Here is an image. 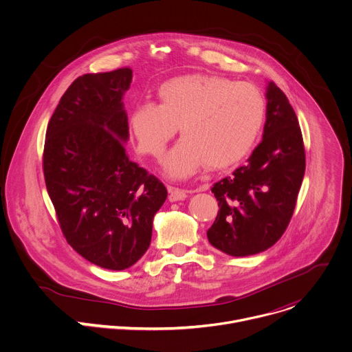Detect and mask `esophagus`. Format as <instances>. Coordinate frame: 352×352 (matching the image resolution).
<instances>
[{
	"label": "esophagus",
	"mask_w": 352,
	"mask_h": 352,
	"mask_svg": "<svg viewBox=\"0 0 352 352\" xmlns=\"http://www.w3.org/2000/svg\"><path fill=\"white\" fill-rule=\"evenodd\" d=\"M168 199L171 202H177V200H182L188 196V190L181 189V188H175V186H168Z\"/></svg>",
	"instance_id": "1"
}]
</instances>
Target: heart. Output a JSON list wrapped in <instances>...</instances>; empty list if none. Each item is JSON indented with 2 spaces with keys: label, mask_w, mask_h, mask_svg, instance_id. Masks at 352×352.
<instances>
[{
  "label": "heart",
  "mask_w": 352,
  "mask_h": 352,
  "mask_svg": "<svg viewBox=\"0 0 352 352\" xmlns=\"http://www.w3.org/2000/svg\"><path fill=\"white\" fill-rule=\"evenodd\" d=\"M160 104L146 102L131 114L138 152L159 159L179 125L184 136L163 162L173 178H186L205 164L224 168L242 160L266 118V100L249 82L184 75L159 89Z\"/></svg>",
  "instance_id": "heart-1"
}]
</instances>
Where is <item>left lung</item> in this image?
<instances>
[{
    "mask_svg": "<svg viewBox=\"0 0 352 352\" xmlns=\"http://www.w3.org/2000/svg\"><path fill=\"white\" fill-rule=\"evenodd\" d=\"M263 139L245 166L217 181L219 213L209 242L231 256H249L274 245L292 217L305 174L302 132L287 96L267 86Z\"/></svg>",
    "mask_w": 352,
    "mask_h": 352,
    "instance_id": "left-lung-1",
    "label": "left lung"
}]
</instances>
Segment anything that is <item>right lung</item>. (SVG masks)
Instances as JSON below:
<instances>
[{
  "label": "right lung",
  "instance_id": "add662e5",
  "mask_svg": "<svg viewBox=\"0 0 352 352\" xmlns=\"http://www.w3.org/2000/svg\"><path fill=\"white\" fill-rule=\"evenodd\" d=\"M128 67L76 78L45 131L43 173L67 242L110 270L135 265L152 241L164 184L129 160L122 94Z\"/></svg>",
  "mask_w": 352,
  "mask_h": 352
}]
</instances>
